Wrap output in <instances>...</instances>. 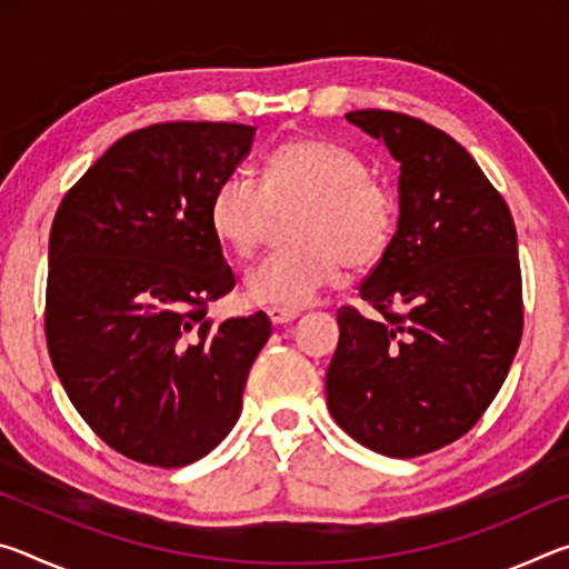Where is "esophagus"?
<instances>
[{
	"instance_id": "esophagus-1",
	"label": "esophagus",
	"mask_w": 569,
	"mask_h": 569,
	"mask_svg": "<svg viewBox=\"0 0 569 569\" xmlns=\"http://www.w3.org/2000/svg\"><path fill=\"white\" fill-rule=\"evenodd\" d=\"M298 316H301V311L298 308H283V306H271L268 308V319H271V323L281 326V323H291L296 321Z\"/></svg>"
}]
</instances>
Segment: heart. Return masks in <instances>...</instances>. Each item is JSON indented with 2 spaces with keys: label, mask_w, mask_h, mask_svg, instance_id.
<instances>
[{
  "label": "heart",
  "mask_w": 569,
  "mask_h": 569,
  "mask_svg": "<svg viewBox=\"0 0 569 569\" xmlns=\"http://www.w3.org/2000/svg\"><path fill=\"white\" fill-rule=\"evenodd\" d=\"M298 213L288 226L291 248L263 258L246 276L250 301L301 308L333 286L343 266L381 261L397 233V200L371 178L369 166L341 146L298 138L268 156L261 182L233 172L210 198V230L238 258H250L276 216Z\"/></svg>",
  "instance_id": "1"
}]
</instances>
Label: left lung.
<instances>
[{"label": "left lung", "instance_id": "obj_1", "mask_svg": "<svg viewBox=\"0 0 569 569\" xmlns=\"http://www.w3.org/2000/svg\"><path fill=\"white\" fill-rule=\"evenodd\" d=\"M346 120L399 162V226L339 311L326 371L336 423L366 449L409 459L457 441L497 397L522 339V273L505 198L435 124L389 110Z\"/></svg>", "mask_w": 569, "mask_h": 569}]
</instances>
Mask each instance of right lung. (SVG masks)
<instances>
[{
	"label": "right lung",
	"instance_id": "obj_1",
	"mask_svg": "<svg viewBox=\"0 0 569 569\" xmlns=\"http://www.w3.org/2000/svg\"><path fill=\"white\" fill-rule=\"evenodd\" d=\"M256 128L160 122L124 134L67 190L50 230L44 333L67 397L104 445L186 467L236 427L263 311L213 323L236 276L210 230L218 182Z\"/></svg>",
	"mask_w": 569,
	"mask_h": 569
}]
</instances>
